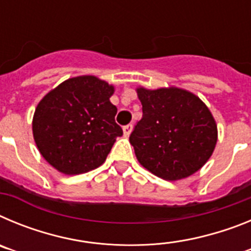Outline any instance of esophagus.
<instances>
[{
    "label": "esophagus",
    "instance_id": "1",
    "mask_svg": "<svg viewBox=\"0 0 251 251\" xmlns=\"http://www.w3.org/2000/svg\"><path fill=\"white\" fill-rule=\"evenodd\" d=\"M130 132H132V124H127V126H124L123 127L124 136H129Z\"/></svg>",
    "mask_w": 251,
    "mask_h": 251
}]
</instances>
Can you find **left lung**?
I'll use <instances>...</instances> for the list:
<instances>
[{"mask_svg":"<svg viewBox=\"0 0 251 251\" xmlns=\"http://www.w3.org/2000/svg\"><path fill=\"white\" fill-rule=\"evenodd\" d=\"M142 119L130 133L137 159L167 181L186 178L211 157L217 127L211 112L192 93L178 88H138Z\"/></svg>","mask_w":251,"mask_h":251,"instance_id":"1","label":"left lung"}]
</instances>
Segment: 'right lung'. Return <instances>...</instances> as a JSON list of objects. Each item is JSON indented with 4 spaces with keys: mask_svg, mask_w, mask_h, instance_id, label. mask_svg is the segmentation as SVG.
I'll list each match as a JSON object with an SVG mask.
<instances>
[{
    "mask_svg": "<svg viewBox=\"0 0 251 251\" xmlns=\"http://www.w3.org/2000/svg\"><path fill=\"white\" fill-rule=\"evenodd\" d=\"M114 86L93 75L68 79L41 99L32 119L41 156L59 172L85 174L103 165L123 130L115 123Z\"/></svg>",
    "mask_w": 251,
    "mask_h": 251,
    "instance_id": "add662e5",
    "label": "right lung"
}]
</instances>
